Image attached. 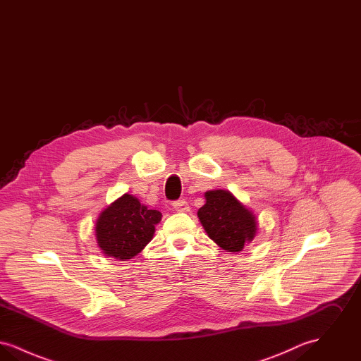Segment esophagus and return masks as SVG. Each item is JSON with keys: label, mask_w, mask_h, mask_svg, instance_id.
Returning <instances> with one entry per match:
<instances>
[{"label": "esophagus", "mask_w": 361, "mask_h": 361, "mask_svg": "<svg viewBox=\"0 0 361 361\" xmlns=\"http://www.w3.org/2000/svg\"><path fill=\"white\" fill-rule=\"evenodd\" d=\"M173 207H174V209L178 211V212H187V211H189L188 202H185L184 199L174 202Z\"/></svg>", "instance_id": "esophagus-1"}]
</instances>
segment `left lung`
Masks as SVG:
<instances>
[{"instance_id":"1","label":"left lung","mask_w":361,"mask_h":361,"mask_svg":"<svg viewBox=\"0 0 361 361\" xmlns=\"http://www.w3.org/2000/svg\"><path fill=\"white\" fill-rule=\"evenodd\" d=\"M206 204L197 218L207 235L226 252L237 253L255 240L258 231L255 212L226 189L207 190Z\"/></svg>"}]
</instances>
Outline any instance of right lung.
Returning <instances> with one entry per match:
<instances>
[{"mask_svg":"<svg viewBox=\"0 0 361 361\" xmlns=\"http://www.w3.org/2000/svg\"><path fill=\"white\" fill-rule=\"evenodd\" d=\"M162 214L149 209L139 199L124 193L100 212L96 219L94 237L106 257L127 261L140 253L153 240L155 224Z\"/></svg>","mask_w":361,"mask_h":361,"instance_id":"add662e5","label":"right lung"}]
</instances>
